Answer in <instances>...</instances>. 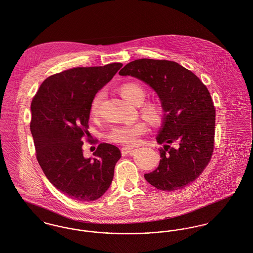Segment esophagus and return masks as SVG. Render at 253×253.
<instances>
[{"mask_svg": "<svg viewBox=\"0 0 253 253\" xmlns=\"http://www.w3.org/2000/svg\"><path fill=\"white\" fill-rule=\"evenodd\" d=\"M121 151H122V155H128V154H130V152L132 151V148L131 147H123L122 149H121Z\"/></svg>", "mask_w": 253, "mask_h": 253, "instance_id": "34e87169", "label": "esophagus"}]
</instances>
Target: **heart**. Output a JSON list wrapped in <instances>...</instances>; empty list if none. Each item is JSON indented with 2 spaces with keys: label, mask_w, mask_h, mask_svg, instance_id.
<instances>
[{
  "label": "heart",
  "mask_w": 253,
  "mask_h": 253,
  "mask_svg": "<svg viewBox=\"0 0 253 253\" xmlns=\"http://www.w3.org/2000/svg\"><path fill=\"white\" fill-rule=\"evenodd\" d=\"M120 92L122 97L127 102L141 105L145 99V91L144 89L136 83H126L124 84L120 88ZM104 92L102 91L97 92L91 103V113L92 115H97L99 111L100 103L103 99ZM142 115L152 124L161 123L163 110L160 104L154 102L145 103L141 109ZM147 131V126L142 122H134L131 124H126L122 126H114L111 131L108 133L107 137L115 143L126 145V146H134L139 143L140 136L143 135Z\"/></svg>",
  "instance_id": "b5f03b06"
}]
</instances>
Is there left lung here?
<instances>
[{"label":"left lung","mask_w":253,"mask_h":253,"mask_svg":"<svg viewBox=\"0 0 253 253\" xmlns=\"http://www.w3.org/2000/svg\"><path fill=\"white\" fill-rule=\"evenodd\" d=\"M149 85L158 94L163 110L157 142L161 161L156 170L144 175L158 189L173 191L196 180L207 166L213 150L215 111L206 86L178 63L139 59L119 72ZM178 144L177 148L169 146Z\"/></svg>","instance_id":"obj_1"}]
</instances>
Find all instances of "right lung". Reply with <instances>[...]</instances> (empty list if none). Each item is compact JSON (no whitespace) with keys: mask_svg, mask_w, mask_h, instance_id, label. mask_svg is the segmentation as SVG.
<instances>
[{"mask_svg":"<svg viewBox=\"0 0 253 253\" xmlns=\"http://www.w3.org/2000/svg\"><path fill=\"white\" fill-rule=\"evenodd\" d=\"M123 67L75 68L46 78L31 104V132L37 159L48 181L69 198L82 202L100 198L114 176L120 150L101 143L93 158L83 156L91 103Z\"/></svg>","mask_w":253,"mask_h":253,"instance_id":"1","label":"right lung"}]
</instances>
